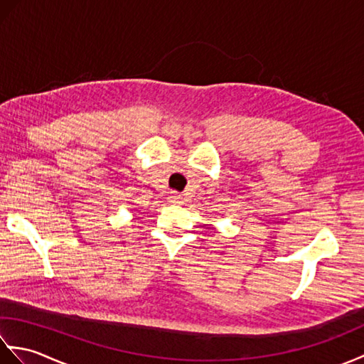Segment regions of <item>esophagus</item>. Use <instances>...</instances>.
I'll return each instance as SVG.
<instances>
[{"label":"esophagus","instance_id":"obj_1","mask_svg":"<svg viewBox=\"0 0 364 364\" xmlns=\"http://www.w3.org/2000/svg\"><path fill=\"white\" fill-rule=\"evenodd\" d=\"M170 202L172 203H181V194H176V192H172V194H170Z\"/></svg>","mask_w":364,"mask_h":364}]
</instances>
